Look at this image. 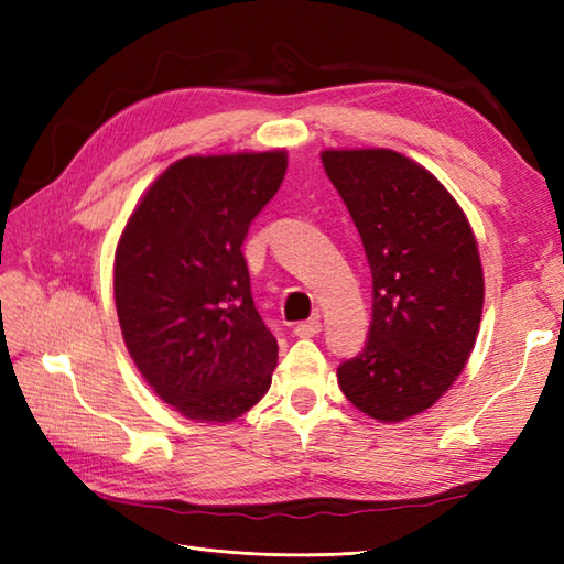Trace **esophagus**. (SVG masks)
Returning <instances> with one entry per match:
<instances>
[{
  "mask_svg": "<svg viewBox=\"0 0 564 564\" xmlns=\"http://www.w3.org/2000/svg\"><path fill=\"white\" fill-rule=\"evenodd\" d=\"M319 332H322L319 317H313V319H307V322H297V325L293 327V334H295V337H301V339L317 337Z\"/></svg>",
  "mask_w": 564,
  "mask_h": 564,
  "instance_id": "34e87169",
  "label": "esophagus"
}]
</instances>
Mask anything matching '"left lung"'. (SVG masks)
Returning <instances> with one entry per match:
<instances>
[{"label":"left lung","mask_w":564,"mask_h":564,"mask_svg":"<svg viewBox=\"0 0 564 564\" xmlns=\"http://www.w3.org/2000/svg\"><path fill=\"white\" fill-rule=\"evenodd\" d=\"M373 275L368 341L337 370L354 406L378 422L429 410L460 376L485 301L465 213L438 178L394 150H325Z\"/></svg>","instance_id":"left-lung-1"}]
</instances>
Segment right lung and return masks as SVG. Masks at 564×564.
<instances>
[{
  "label": "right lung",
  "mask_w": 564,
  "mask_h": 564,
  "mask_svg": "<svg viewBox=\"0 0 564 564\" xmlns=\"http://www.w3.org/2000/svg\"><path fill=\"white\" fill-rule=\"evenodd\" d=\"M285 166L283 150L178 160L118 239L113 295L128 351L194 422H232L271 386L279 344L251 301L242 245Z\"/></svg>",
  "instance_id": "add662e5"
}]
</instances>
